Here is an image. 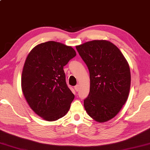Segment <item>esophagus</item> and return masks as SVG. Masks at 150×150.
Masks as SVG:
<instances>
[{
    "mask_svg": "<svg viewBox=\"0 0 150 150\" xmlns=\"http://www.w3.org/2000/svg\"><path fill=\"white\" fill-rule=\"evenodd\" d=\"M74 88H75V90H76V92H78L79 90V85H76V86H74Z\"/></svg>",
    "mask_w": 150,
    "mask_h": 150,
    "instance_id": "esophagus-1",
    "label": "esophagus"
}]
</instances>
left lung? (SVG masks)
<instances>
[{
  "instance_id": "left-lung-1",
  "label": "left lung",
  "mask_w": 150,
  "mask_h": 150,
  "mask_svg": "<svg viewBox=\"0 0 150 150\" xmlns=\"http://www.w3.org/2000/svg\"><path fill=\"white\" fill-rule=\"evenodd\" d=\"M90 72V87L84 106L98 122L114 118L125 104L130 87L129 65L115 45L94 40L76 47Z\"/></svg>"
}]
</instances>
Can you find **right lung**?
<instances>
[{
	"mask_svg": "<svg viewBox=\"0 0 150 150\" xmlns=\"http://www.w3.org/2000/svg\"><path fill=\"white\" fill-rule=\"evenodd\" d=\"M76 55L72 47L47 41L34 47L25 60L21 76L23 95L32 110L47 121L63 117L74 100L63 69Z\"/></svg>",
	"mask_w": 150,
	"mask_h": 150,
	"instance_id": "1",
	"label": "right lung"
}]
</instances>
